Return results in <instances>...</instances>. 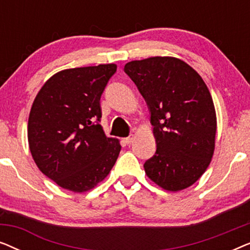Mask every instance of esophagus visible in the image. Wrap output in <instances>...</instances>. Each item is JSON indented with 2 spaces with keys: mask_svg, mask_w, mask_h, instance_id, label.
<instances>
[{
  "mask_svg": "<svg viewBox=\"0 0 250 250\" xmlns=\"http://www.w3.org/2000/svg\"><path fill=\"white\" fill-rule=\"evenodd\" d=\"M133 135H129V136H127V138H125L124 140H123V141H124V143H126V145H128V143H131L132 141H133Z\"/></svg>",
  "mask_w": 250,
  "mask_h": 250,
  "instance_id": "esophagus-1",
  "label": "esophagus"
}]
</instances>
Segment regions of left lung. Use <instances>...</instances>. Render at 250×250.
Instances as JSON below:
<instances>
[{"label":"left lung","instance_id":"8db88e82","mask_svg":"<svg viewBox=\"0 0 250 250\" xmlns=\"http://www.w3.org/2000/svg\"><path fill=\"white\" fill-rule=\"evenodd\" d=\"M124 71L148 104L157 149L146 174L163 189L192 186L210 164L216 114L200 75L184 61L152 57L127 62Z\"/></svg>","mask_w":250,"mask_h":250}]
</instances>
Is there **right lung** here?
Returning <instances> with one entry per match:
<instances>
[{
	"label": "right lung",
	"mask_w": 250,
	"mask_h": 250,
	"mask_svg": "<svg viewBox=\"0 0 250 250\" xmlns=\"http://www.w3.org/2000/svg\"><path fill=\"white\" fill-rule=\"evenodd\" d=\"M116 70L109 63L59 71L33 102L30 152L41 172L63 189H93L118 158L119 141L107 138L99 124L101 95Z\"/></svg>",
	"instance_id": "add662e5"
}]
</instances>
